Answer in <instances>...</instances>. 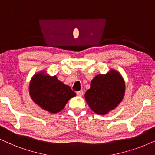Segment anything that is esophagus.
I'll return each instance as SVG.
<instances>
[{
	"label": "esophagus",
	"mask_w": 155,
	"mask_h": 155,
	"mask_svg": "<svg viewBox=\"0 0 155 155\" xmlns=\"http://www.w3.org/2000/svg\"><path fill=\"white\" fill-rule=\"evenodd\" d=\"M77 95H78V96H83V91H78V92H77Z\"/></svg>",
	"instance_id": "1"
}]
</instances>
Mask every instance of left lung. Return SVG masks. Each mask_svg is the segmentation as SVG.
Listing matches in <instances>:
<instances>
[{
  "instance_id": "1",
  "label": "left lung",
  "mask_w": 155,
  "mask_h": 155,
  "mask_svg": "<svg viewBox=\"0 0 155 155\" xmlns=\"http://www.w3.org/2000/svg\"><path fill=\"white\" fill-rule=\"evenodd\" d=\"M125 81L120 72L110 69L106 74H99L91 81L85 99L91 109L99 115L114 110L123 100Z\"/></svg>"
}]
</instances>
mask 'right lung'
<instances>
[{"label": "right lung", "instance_id": "right-lung-1", "mask_svg": "<svg viewBox=\"0 0 155 155\" xmlns=\"http://www.w3.org/2000/svg\"><path fill=\"white\" fill-rule=\"evenodd\" d=\"M32 101L43 110L57 114L64 108L70 98L76 95L69 85H64L57 76H50L46 70L34 74L28 87Z\"/></svg>", "mask_w": 155, "mask_h": 155}]
</instances>
